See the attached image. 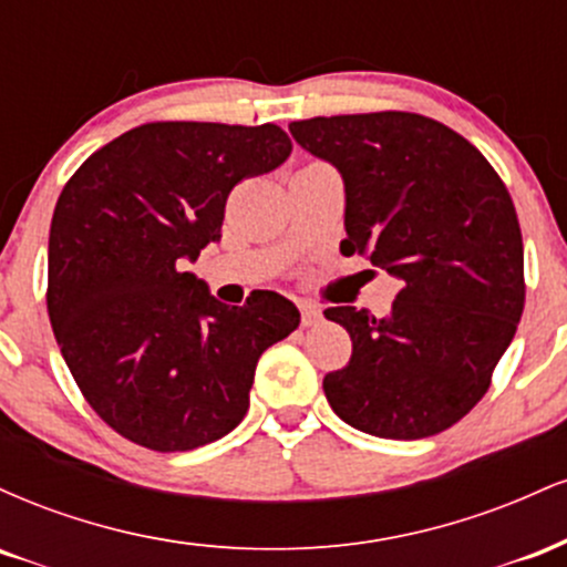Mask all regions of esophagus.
<instances>
[{"mask_svg": "<svg viewBox=\"0 0 567 567\" xmlns=\"http://www.w3.org/2000/svg\"><path fill=\"white\" fill-rule=\"evenodd\" d=\"M298 309H301V324H303V328H311V324L322 322V311L317 309L315 303H298Z\"/></svg>", "mask_w": 567, "mask_h": 567, "instance_id": "obj_1", "label": "esophagus"}]
</instances>
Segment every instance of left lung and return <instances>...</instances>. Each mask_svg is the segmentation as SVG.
I'll list each match as a JSON object with an SVG mask.
<instances>
[{
    "mask_svg": "<svg viewBox=\"0 0 567 567\" xmlns=\"http://www.w3.org/2000/svg\"><path fill=\"white\" fill-rule=\"evenodd\" d=\"M347 186L343 256L402 279L392 311L330 306L351 360L324 375L338 419L386 440L445 432L483 400L525 306L523 234L504 181L464 135L410 112L290 125Z\"/></svg>",
    "mask_w": 567,
    "mask_h": 567,
    "instance_id": "8db88e82",
    "label": "left lung"
}]
</instances>
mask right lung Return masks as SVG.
Masks as SVG:
<instances>
[{"label":"right lung","mask_w":567,"mask_h":567,"mask_svg":"<svg viewBox=\"0 0 567 567\" xmlns=\"http://www.w3.org/2000/svg\"><path fill=\"white\" fill-rule=\"evenodd\" d=\"M282 127L148 122L82 162L50 224L48 315L90 408L157 453L245 419L258 357L301 315L271 290L226 306L186 269L220 239L239 181L290 157Z\"/></svg>","instance_id":"obj_1"}]
</instances>
